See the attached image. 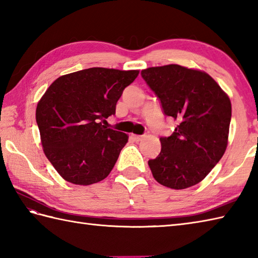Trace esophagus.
Returning a JSON list of instances; mask_svg holds the SVG:
<instances>
[{
  "instance_id": "1",
  "label": "esophagus",
  "mask_w": 258,
  "mask_h": 258,
  "mask_svg": "<svg viewBox=\"0 0 258 258\" xmlns=\"http://www.w3.org/2000/svg\"><path fill=\"white\" fill-rule=\"evenodd\" d=\"M131 138H132L135 142H140L142 139H143V136H142V135H132V136H131Z\"/></svg>"
}]
</instances>
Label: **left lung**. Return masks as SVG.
<instances>
[{
	"label": "left lung",
	"mask_w": 258,
	"mask_h": 258,
	"mask_svg": "<svg viewBox=\"0 0 258 258\" xmlns=\"http://www.w3.org/2000/svg\"><path fill=\"white\" fill-rule=\"evenodd\" d=\"M161 103L164 115L178 124L160 139L162 150L149 161L158 183L174 189L190 187L212 171L225 153L232 105L228 96L205 72L177 64L141 72Z\"/></svg>",
	"instance_id": "1"
}]
</instances>
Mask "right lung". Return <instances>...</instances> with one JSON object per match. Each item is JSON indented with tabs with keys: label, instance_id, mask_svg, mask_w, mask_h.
Instances as JSON below:
<instances>
[{
	"label": "right lung",
	"instance_id": "right-lung-1",
	"mask_svg": "<svg viewBox=\"0 0 258 258\" xmlns=\"http://www.w3.org/2000/svg\"><path fill=\"white\" fill-rule=\"evenodd\" d=\"M139 71L91 68L63 75L36 107V123L47 160L70 183L91 185L111 173L127 135L102 122Z\"/></svg>",
	"mask_w": 258,
	"mask_h": 258
}]
</instances>
